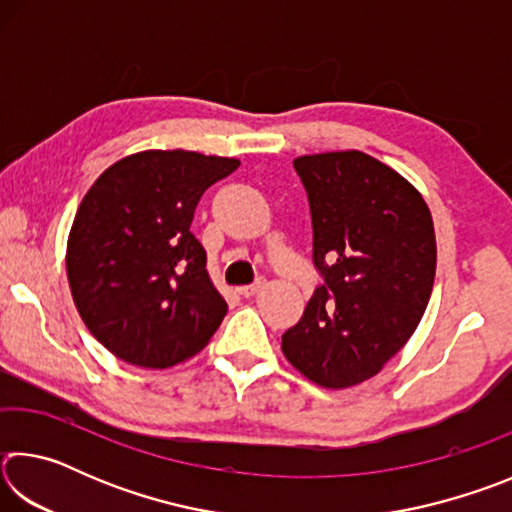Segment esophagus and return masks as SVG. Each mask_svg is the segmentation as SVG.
Masks as SVG:
<instances>
[{
    "label": "esophagus",
    "instance_id": "1",
    "mask_svg": "<svg viewBox=\"0 0 512 512\" xmlns=\"http://www.w3.org/2000/svg\"><path fill=\"white\" fill-rule=\"evenodd\" d=\"M262 287H264V282L259 280V282H255V284H248V287H241L239 293H241V296H244V298H253L255 293H257L259 289H262Z\"/></svg>",
    "mask_w": 512,
    "mask_h": 512
}]
</instances>
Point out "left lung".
<instances>
[{
	"label": "left lung",
	"instance_id": "1",
	"mask_svg": "<svg viewBox=\"0 0 512 512\" xmlns=\"http://www.w3.org/2000/svg\"><path fill=\"white\" fill-rule=\"evenodd\" d=\"M293 167L309 196L325 287L284 332L282 352L309 381L343 391L379 375L429 305L431 212L409 180L363 151L300 155Z\"/></svg>",
	"mask_w": 512,
	"mask_h": 512
}]
</instances>
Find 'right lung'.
<instances>
[{
    "label": "right lung",
    "mask_w": 512,
    "mask_h": 512,
    "mask_svg": "<svg viewBox=\"0 0 512 512\" xmlns=\"http://www.w3.org/2000/svg\"><path fill=\"white\" fill-rule=\"evenodd\" d=\"M237 158L149 149L94 180L67 237V280L85 327L131 366L164 370L192 359L228 305L189 232L203 192Z\"/></svg>",
    "instance_id": "1"
}]
</instances>
